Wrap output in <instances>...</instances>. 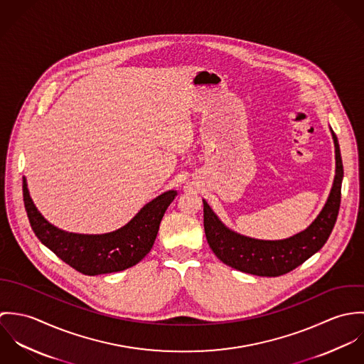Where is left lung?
Listing matches in <instances>:
<instances>
[{
    "mask_svg": "<svg viewBox=\"0 0 364 364\" xmlns=\"http://www.w3.org/2000/svg\"><path fill=\"white\" fill-rule=\"evenodd\" d=\"M331 133L336 159L333 185L325 206L304 231L276 241L245 237L225 227L208 202L203 200L206 238L218 259L240 272L276 277L296 269L323 247L336 223L343 179V164L338 137L332 130Z\"/></svg>",
    "mask_w": 364,
    "mask_h": 364,
    "instance_id": "obj_1",
    "label": "left lung"
}]
</instances>
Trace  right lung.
<instances>
[{
	"instance_id": "obj_1",
	"label": "right lung",
	"mask_w": 364,
	"mask_h": 364,
	"mask_svg": "<svg viewBox=\"0 0 364 364\" xmlns=\"http://www.w3.org/2000/svg\"><path fill=\"white\" fill-rule=\"evenodd\" d=\"M23 203L39 241L60 259L88 276L120 272L134 266L153 248L165 210L176 196L168 191L141 208L126 225L106 234H74L50 224L35 206L23 176Z\"/></svg>"
}]
</instances>
